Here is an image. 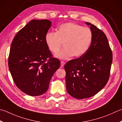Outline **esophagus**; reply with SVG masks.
I'll list each match as a JSON object with an SVG mask.
<instances>
[{
	"instance_id": "esophagus-1",
	"label": "esophagus",
	"mask_w": 122,
	"mask_h": 122,
	"mask_svg": "<svg viewBox=\"0 0 122 122\" xmlns=\"http://www.w3.org/2000/svg\"><path fill=\"white\" fill-rule=\"evenodd\" d=\"M64 64H65V62H64V61H62L61 62V66H64Z\"/></svg>"
}]
</instances>
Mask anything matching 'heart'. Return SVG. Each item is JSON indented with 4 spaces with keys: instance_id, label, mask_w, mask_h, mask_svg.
Listing matches in <instances>:
<instances>
[{
    "instance_id": "obj_1",
    "label": "heart",
    "mask_w": 122,
    "mask_h": 122,
    "mask_svg": "<svg viewBox=\"0 0 122 122\" xmlns=\"http://www.w3.org/2000/svg\"><path fill=\"white\" fill-rule=\"evenodd\" d=\"M92 40L90 28L73 23L62 24L56 33H47L45 37V43L52 53H58L63 43L64 48L56 55L62 59L82 56L89 49Z\"/></svg>"
}]
</instances>
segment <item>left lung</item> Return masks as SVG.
<instances>
[{
    "label": "left lung",
    "mask_w": 122,
    "mask_h": 122,
    "mask_svg": "<svg viewBox=\"0 0 122 122\" xmlns=\"http://www.w3.org/2000/svg\"><path fill=\"white\" fill-rule=\"evenodd\" d=\"M92 40L82 56L69 61L64 66L66 90L77 99L87 98L97 94L109 80L113 54L105 34L90 23Z\"/></svg>",
    "instance_id": "obj_1"
}]
</instances>
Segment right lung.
<instances>
[{
  "label": "right lung",
  "instance_id": "obj_1",
  "mask_svg": "<svg viewBox=\"0 0 122 122\" xmlns=\"http://www.w3.org/2000/svg\"><path fill=\"white\" fill-rule=\"evenodd\" d=\"M51 26L49 20H32L18 31L11 43L9 71L16 86L30 96L44 94L60 66V61L53 56L45 43Z\"/></svg>",
  "mask_w": 122,
  "mask_h": 122
}]
</instances>
